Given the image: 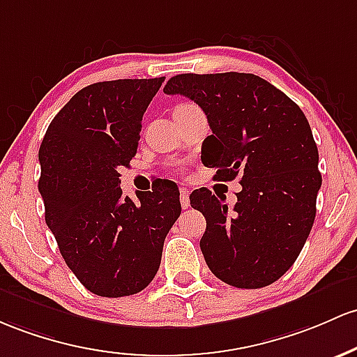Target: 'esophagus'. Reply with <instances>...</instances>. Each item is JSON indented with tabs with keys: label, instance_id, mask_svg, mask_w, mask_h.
Listing matches in <instances>:
<instances>
[{
	"label": "esophagus",
	"instance_id": "34e87169",
	"mask_svg": "<svg viewBox=\"0 0 357 357\" xmlns=\"http://www.w3.org/2000/svg\"><path fill=\"white\" fill-rule=\"evenodd\" d=\"M179 199H181V206L186 210L188 206H190V191H188L186 188H181V190H179Z\"/></svg>",
	"mask_w": 357,
	"mask_h": 357
}]
</instances>
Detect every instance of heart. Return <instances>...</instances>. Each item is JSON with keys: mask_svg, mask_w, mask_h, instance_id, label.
<instances>
[{"mask_svg": "<svg viewBox=\"0 0 357 357\" xmlns=\"http://www.w3.org/2000/svg\"><path fill=\"white\" fill-rule=\"evenodd\" d=\"M186 107H193V105H190V103H183V105H179L178 108H186Z\"/></svg>", "mask_w": 357, "mask_h": 357, "instance_id": "obj_1", "label": "heart"}]
</instances>
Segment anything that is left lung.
<instances>
[{
	"mask_svg": "<svg viewBox=\"0 0 357 357\" xmlns=\"http://www.w3.org/2000/svg\"><path fill=\"white\" fill-rule=\"evenodd\" d=\"M202 107L211 135L205 166L218 181L238 178L234 206L203 188L190 202L206 220L199 241L210 271L236 288H262L296 261L315 220L322 186L319 149L298 105L259 76L179 74L164 86Z\"/></svg>",
	"mask_w": 357,
	"mask_h": 357,
	"instance_id": "obj_1",
	"label": "left lung"
}]
</instances>
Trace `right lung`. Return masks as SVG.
<instances>
[{
  "label": "right lung",
  "instance_id": "1",
  "mask_svg": "<svg viewBox=\"0 0 357 357\" xmlns=\"http://www.w3.org/2000/svg\"><path fill=\"white\" fill-rule=\"evenodd\" d=\"M162 81L86 86L54 116L38 151L47 227L70 271L98 296L142 291L181 213L179 190L166 179L137 199L120 188L119 169L135 155L142 116Z\"/></svg>",
  "mask_w": 357,
  "mask_h": 357
}]
</instances>
